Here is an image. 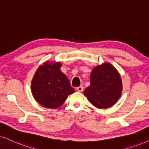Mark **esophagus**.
<instances>
[{
    "mask_svg": "<svg viewBox=\"0 0 149 149\" xmlns=\"http://www.w3.org/2000/svg\"><path fill=\"white\" fill-rule=\"evenodd\" d=\"M76 90L78 91V92H82L83 91V87L82 86H78L76 88Z\"/></svg>",
    "mask_w": 149,
    "mask_h": 149,
    "instance_id": "esophagus-1",
    "label": "esophagus"
}]
</instances>
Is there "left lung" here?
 Listing matches in <instances>:
<instances>
[{
    "instance_id": "left-lung-1",
    "label": "left lung",
    "mask_w": 149,
    "mask_h": 149,
    "mask_svg": "<svg viewBox=\"0 0 149 149\" xmlns=\"http://www.w3.org/2000/svg\"><path fill=\"white\" fill-rule=\"evenodd\" d=\"M91 84L84 91L91 104L100 109L114 106L122 94L123 83L120 73L109 63H104L93 69Z\"/></svg>"
}]
</instances>
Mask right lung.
I'll use <instances>...</instances> for the list:
<instances>
[{
	"instance_id": "1",
	"label": "right lung",
	"mask_w": 149,
	"mask_h": 149,
	"mask_svg": "<svg viewBox=\"0 0 149 149\" xmlns=\"http://www.w3.org/2000/svg\"><path fill=\"white\" fill-rule=\"evenodd\" d=\"M61 62L47 61L37 69L31 81V93L41 106L56 109L69 95L75 93L67 77L61 70Z\"/></svg>"
}]
</instances>
